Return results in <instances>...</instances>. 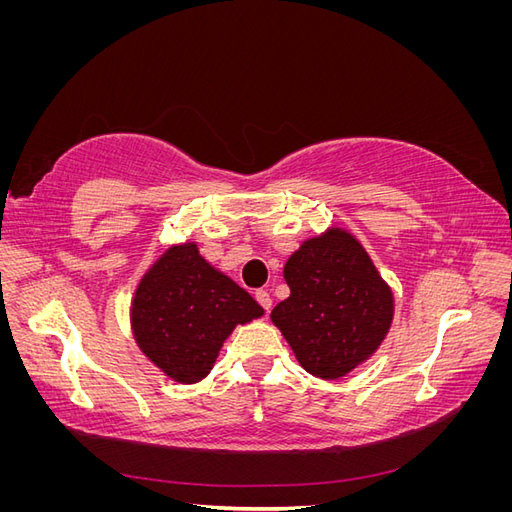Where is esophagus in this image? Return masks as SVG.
Masks as SVG:
<instances>
[{
	"label": "esophagus",
	"mask_w": 512,
	"mask_h": 512,
	"mask_svg": "<svg viewBox=\"0 0 512 512\" xmlns=\"http://www.w3.org/2000/svg\"><path fill=\"white\" fill-rule=\"evenodd\" d=\"M256 301L260 303V307L265 309V312H269L273 301H271V294L267 290H256Z\"/></svg>",
	"instance_id": "34e87169"
}]
</instances>
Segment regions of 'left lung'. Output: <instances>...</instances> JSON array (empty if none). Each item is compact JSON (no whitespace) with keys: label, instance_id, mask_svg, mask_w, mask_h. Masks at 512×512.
Wrapping results in <instances>:
<instances>
[{"label":"left lung","instance_id":"left-lung-1","mask_svg":"<svg viewBox=\"0 0 512 512\" xmlns=\"http://www.w3.org/2000/svg\"><path fill=\"white\" fill-rule=\"evenodd\" d=\"M284 280L290 297L273 307L271 320L312 376H346L391 329L393 292L365 247L342 228L303 241Z\"/></svg>","mask_w":512,"mask_h":512}]
</instances>
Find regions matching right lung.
Returning <instances> with one entry per match:
<instances>
[{
  "label": "right lung",
  "instance_id": "add662e5",
  "mask_svg": "<svg viewBox=\"0 0 512 512\" xmlns=\"http://www.w3.org/2000/svg\"><path fill=\"white\" fill-rule=\"evenodd\" d=\"M262 314L250 292L188 241L168 247L143 275L130 320L147 359L175 382L194 384L209 374L232 329Z\"/></svg>",
  "mask_w": 512,
  "mask_h": 512
}]
</instances>
